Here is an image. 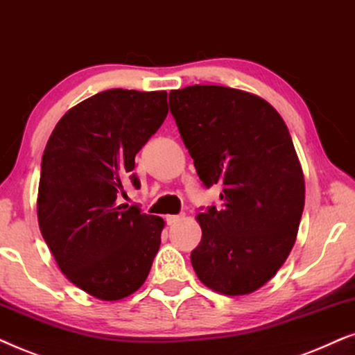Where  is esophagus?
<instances>
[{"label":"esophagus","mask_w":355,"mask_h":355,"mask_svg":"<svg viewBox=\"0 0 355 355\" xmlns=\"http://www.w3.org/2000/svg\"><path fill=\"white\" fill-rule=\"evenodd\" d=\"M183 214H177V216H167V224L168 225H173V224H177V222H180L182 219H183Z\"/></svg>","instance_id":"34e87169"}]
</instances>
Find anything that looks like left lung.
Instances as JSON below:
<instances>
[{
	"mask_svg": "<svg viewBox=\"0 0 355 355\" xmlns=\"http://www.w3.org/2000/svg\"><path fill=\"white\" fill-rule=\"evenodd\" d=\"M168 103L200 180L222 187L220 209L196 216L202 237L193 269L219 294H252L289 257L304 212L289 130L264 98L232 87L188 86L170 92Z\"/></svg>",
	"mask_w": 355,
	"mask_h": 355,
	"instance_id": "1",
	"label": "left lung"
}]
</instances>
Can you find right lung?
Wrapping results in <instances>:
<instances>
[{"label":"right lung","mask_w":355,"mask_h":355,"mask_svg":"<svg viewBox=\"0 0 355 355\" xmlns=\"http://www.w3.org/2000/svg\"><path fill=\"white\" fill-rule=\"evenodd\" d=\"M168 113L167 92L110 89L69 108L42 155L37 216L42 237L68 279L101 300L144 284L164 219L120 205L135 155Z\"/></svg>","instance_id":"1"}]
</instances>
